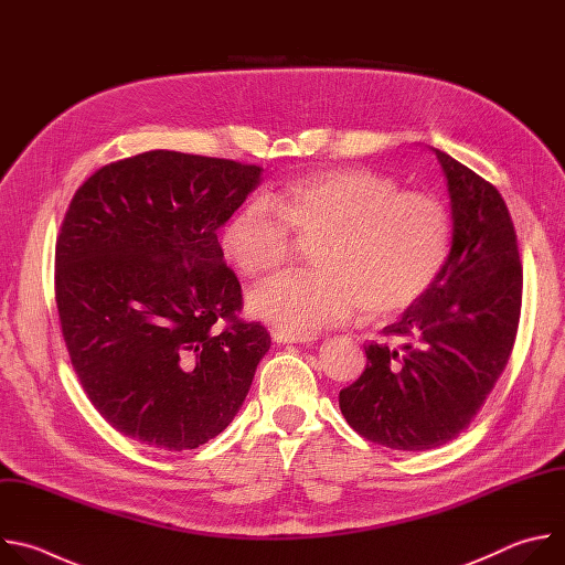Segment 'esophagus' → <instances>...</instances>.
<instances>
[{
    "label": "esophagus",
    "mask_w": 565,
    "mask_h": 565,
    "mask_svg": "<svg viewBox=\"0 0 565 565\" xmlns=\"http://www.w3.org/2000/svg\"><path fill=\"white\" fill-rule=\"evenodd\" d=\"M273 340L279 344H308L315 342V335H299V333H286V331H275Z\"/></svg>",
    "instance_id": "obj_1"
}]
</instances>
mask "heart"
I'll return each instance as SVG.
<instances>
[{"label": "heart", "instance_id": "heart-1", "mask_svg": "<svg viewBox=\"0 0 565 565\" xmlns=\"http://www.w3.org/2000/svg\"><path fill=\"white\" fill-rule=\"evenodd\" d=\"M299 244L315 270L277 277L250 295V310L286 333L310 335L358 308L386 317L418 301L443 275L454 218L429 192H399L395 179L342 168L290 181L241 207L221 232L225 259L244 277L281 270Z\"/></svg>", "mask_w": 565, "mask_h": 565}]
</instances>
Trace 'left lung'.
Segmentation results:
<instances>
[{
  "label": "left lung",
  "mask_w": 565,
  "mask_h": 565,
  "mask_svg": "<svg viewBox=\"0 0 565 565\" xmlns=\"http://www.w3.org/2000/svg\"><path fill=\"white\" fill-rule=\"evenodd\" d=\"M434 151L451 199L449 264L382 329L386 342L364 347V373L340 391V409L362 438L402 451L440 447L469 427L512 355L521 317L523 268L503 196Z\"/></svg>",
  "instance_id": "1"
}]
</instances>
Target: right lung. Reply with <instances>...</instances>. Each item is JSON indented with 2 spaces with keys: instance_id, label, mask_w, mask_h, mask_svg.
I'll list each match as a JSON object with an SVG mask.
<instances>
[{
  "instance_id": "right-lung-1",
  "label": "right lung",
  "mask_w": 565,
  "mask_h": 565,
  "mask_svg": "<svg viewBox=\"0 0 565 565\" xmlns=\"http://www.w3.org/2000/svg\"><path fill=\"white\" fill-rule=\"evenodd\" d=\"M259 177V166L153 149L73 194L55 244L60 327L79 384L122 436L196 449L244 405L270 333L238 317L216 230Z\"/></svg>"
}]
</instances>
